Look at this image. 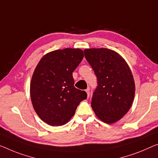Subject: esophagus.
<instances>
[{
    "label": "esophagus",
    "instance_id": "34e87169",
    "mask_svg": "<svg viewBox=\"0 0 158 158\" xmlns=\"http://www.w3.org/2000/svg\"><path fill=\"white\" fill-rule=\"evenodd\" d=\"M85 91L87 94V96H88V98H89V96H90V92H89V87H88V88H87Z\"/></svg>",
    "mask_w": 158,
    "mask_h": 158
}]
</instances>
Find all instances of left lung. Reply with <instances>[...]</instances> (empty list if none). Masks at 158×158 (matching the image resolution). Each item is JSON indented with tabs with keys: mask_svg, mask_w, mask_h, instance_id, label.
Wrapping results in <instances>:
<instances>
[{
	"mask_svg": "<svg viewBox=\"0 0 158 158\" xmlns=\"http://www.w3.org/2000/svg\"><path fill=\"white\" fill-rule=\"evenodd\" d=\"M84 56L92 67L98 86L91 107L106 123L118 121L131 109L135 96V81L130 67L122 56L112 49H84Z\"/></svg>",
	"mask_w": 158,
	"mask_h": 158,
	"instance_id": "1",
	"label": "left lung"
}]
</instances>
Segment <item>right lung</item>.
<instances>
[{"instance_id":"1","label":"right lung","mask_w":158,"mask_h":158,"mask_svg":"<svg viewBox=\"0 0 158 158\" xmlns=\"http://www.w3.org/2000/svg\"><path fill=\"white\" fill-rule=\"evenodd\" d=\"M84 57L80 49L65 48L42 56L32 74L30 98L42 121L52 126H62L75 114L86 91L75 88L72 72Z\"/></svg>"}]
</instances>
